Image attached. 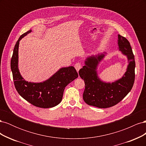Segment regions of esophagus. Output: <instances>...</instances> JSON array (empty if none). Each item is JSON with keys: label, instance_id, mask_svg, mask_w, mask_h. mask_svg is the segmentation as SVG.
<instances>
[{"label": "esophagus", "instance_id": "obj_1", "mask_svg": "<svg viewBox=\"0 0 146 146\" xmlns=\"http://www.w3.org/2000/svg\"><path fill=\"white\" fill-rule=\"evenodd\" d=\"M81 66H81V64L80 63H76V64H75L74 67H75V68H76L77 71L78 72L79 70L81 69Z\"/></svg>", "mask_w": 146, "mask_h": 146}]
</instances>
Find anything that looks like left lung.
Masks as SVG:
<instances>
[{"instance_id": "1", "label": "left lung", "mask_w": 146, "mask_h": 146, "mask_svg": "<svg viewBox=\"0 0 146 146\" xmlns=\"http://www.w3.org/2000/svg\"><path fill=\"white\" fill-rule=\"evenodd\" d=\"M119 50L129 61L126 72L123 76L114 82L102 81L98 76V66L107 53L90 56L85 61V65L78 72L84 80L85 89L83 98L85 103L100 108L113 107L121 102L129 94L135 82V56L130 42L118 35Z\"/></svg>"}]
</instances>
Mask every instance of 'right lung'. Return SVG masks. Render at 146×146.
<instances>
[{
    "instance_id": "right-lung-1",
    "label": "right lung",
    "mask_w": 146,
    "mask_h": 146,
    "mask_svg": "<svg viewBox=\"0 0 146 146\" xmlns=\"http://www.w3.org/2000/svg\"><path fill=\"white\" fill-rule=\"evenodd\" d=\"M23 34L16 42L11 60V69L16 89L25 100L37 107L48 108L58 105L61 100L65 87L78 77L73 66L61 68L46 81L39 83L29 82L21 75L18 68L19 41L29 33Z\"/></svg>"
}]
</instances>
